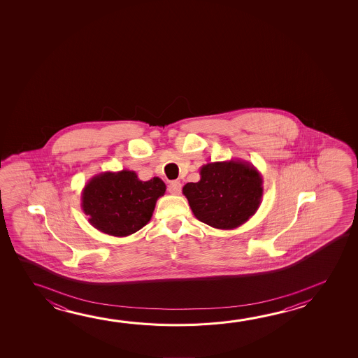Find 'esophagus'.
<instances>
[{
	"mask_svg": "<svg viewBox=\"0 0 358 358\" xmlns=\"http://www.w3.org/2000/svg\"><path fill=\"white\" fill-rule=\"evenodd\" d=\"M181 183L178 181H172L169 185V192L171 194H181Z\"/></svg>",
	"mask_w": 358,
	"mask_h": 358,
	"instance_id": "34e87169",
	"label": "esophagus"
}]
</instances>
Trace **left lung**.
<instances>
[{"instance_id": "obj_1", "label": "left lung", "mask_w": 358, "mask_h": 358, "mask_svg": "<svg viewBox=\"0 0 358 358\" xmlns=\"http://www.w3.org/2000/svg\"><path fill=\"white\" fill-rule=\"evenodd\" d=\"M199 182H188L182 192L194 217L213 229H235L257 212L264 196V178L242 159L203 164Z\"/></svg>"}]
</instances>
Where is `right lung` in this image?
Returning a JSON list of instances; mask_svg holds the SVG:
<instances>
[{"instance_id": "right-lung-1", "label": "right lung", "mask_w": 358, "mask_h": 358, "mask_svg": "<svg viewBox=\"0 0 358 358\" xmlns=\"http://www.w3.org/2000/svg\"><path fill=\"white\" fill-rule=\"evenodd\" d=\"M166 192L159 177L141 181L135 171L102 172L85 185L81 208L88 222L106 235L126 237L146 226Z\"/></svg>"}]
</instances>
